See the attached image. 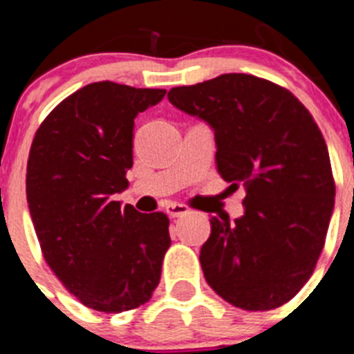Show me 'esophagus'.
Masks as SVG:
<instances>
[{
    "label": "esophagus",
    "mask_w": 354,
    "mask_h": 354,
    "mask_svg": "<svg viewBox=\"0 0 354 354\" xmlns=\"http://www.w3.org/2000/svg\"><path fill=\"white\" fill-rule=\"evenodd\" d=\"M165 213L169 216H173V218H176V216H183V215H189L190 209L187 208L185 205H178V203H169V205L165 206Z\"/></svg>",
    "instance_id": "obj_1"
}]
</instances>
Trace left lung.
Here are the masks:
<instances>
[{
	"label": "left lung",
	"mask_w": 354,
	"mask_h": 354,
	"mask_svg": "<svg viewBox=\"0 0 354 354\" xmlns=\"http://www.w3.org/2000/svg\"><path fill=\"white\" fill-rule=\"evenodd\" d=\"M215 133L216 171L247 190L234 222L213 216L201 247L206 282L245 310H272L304 288L323 250L335 183L319 127L291 91L222 74L167 93Z\"/></svg>",
	"instance_id": "1"
}]
</instances>
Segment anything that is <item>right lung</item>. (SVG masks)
I'll return each mask as SVG.
<instances>
[{"instance_id": "add662e5", "label": "right lung", "mask_w": 354, "mask_h": 354, "mask_svg": "<svg viewBox=\"0 0 354 354\" xmlns=\"http://www.w3.org/2000/svg\"><path fill=\"white\" fill-rule=\"evenodd\" d=\"M165 90L91 82L50 111L30 149L26 196L47 264L86 307L123 312L146 304L169 248L162 212L122 208L133 120Z\"/></svg>"}]
</instances>
